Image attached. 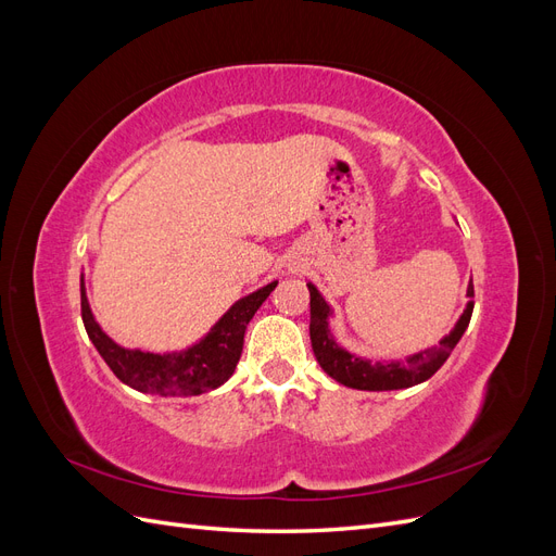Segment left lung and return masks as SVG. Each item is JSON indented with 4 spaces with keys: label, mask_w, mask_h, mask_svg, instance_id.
Returning <instances> with one entry per match:
<instances>
[{
    "label": "left lung",
    "mask_w": 556,
    "mask_h": 556,
    "mask_svg": "<svg viewBox=\"0 0 556 556\" xmlns=\"http://www.w3.org/2000/svg\"><path fill=\"white\" fill-rule=\"evenodd\" d=\"M311 292V343L317 364L325 368V374L352 390L366 392H387V390H406V387L429 380L439 368L447 362L450 352L459 343L464 336L470 315H473V301H468L457 325L452 331L429 350H419L415 355L406 357V362H371L352 355L339 345L329 329V317H333L331 306L319 294L313 282H308ZM466 296H473V282L468 285Z\"/></svg>",
    "instance_id": "8db88e82"
}]
</instances>
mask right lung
I'll list each match as a JSON object with an SVG mask.
<instances>
[{
    "label": "right lung",
    "mask_w": 556,
    "mask_h": 556,
    "mask_svg": "<svg viewBox=\"0 0 556 556\" xmlns=\"http://www.w3.org/2000/svg\"><path fill=\"white\" fill-rule=\"evenodd\" d=\"M276 285L278 280L239 299L217 319L204 339L174 352H148L117 345L94 319L83 276L80 315L99 355L104 357L111 371L125 384H129L131 390L157 396H194L201 392H211L231 378L233 368H237L241 359L245 327L252 315L264 304L266 296L276 290Z\"/></svg>",
    "instance_id": "obj_1"
}]
</instances>
